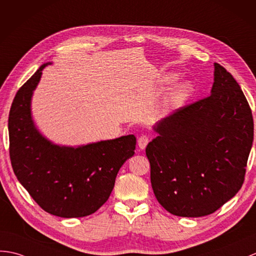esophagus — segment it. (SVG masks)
Instances as JSON below:
<instances>
[{
  "instance_id": "obj_1",
  "label": "esophagus",
  "mask_w": 256,
  "mask_h": 256,
  "mask_svg": "<svg viewBox=\"0 0 256 256\" xmlns=\"http://www.w3.org/2000/svg\"><path fill=\"white\" fill-rule=\"evenodd\" d=\"M150 138L148 135H140L138 140V147L140 148V150H144L148 142H150Z\"/></svg>"
}]
</instances>
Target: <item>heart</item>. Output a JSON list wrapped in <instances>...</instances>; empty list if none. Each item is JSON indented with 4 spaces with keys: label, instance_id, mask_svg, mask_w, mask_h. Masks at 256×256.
I'll list each match as a JSON object with an SVG mask.
<instances>
[{
    "label": "heart",
    "instance_id": "obj_1",
    "mask_svg": "<svg viewBox=\"0 0 256 256\" xmlns=\"http://www.w3.org/2000/svg\"><path fill=\"white\" fill-rule=\"evenodd\" d=\"M176 77L174 75H168V76L164 77L162 82H164V84H171V82H174L176 80ZM188 89V85H181V86L176 87L169 94L168 104H172L178 102V101H180L183 98L184 94H186Z\"/></svg>",
    "mask_w": 256,
    "mask_h": 256
}]
</instances>
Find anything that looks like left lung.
I'll list each match as a JSON object with an SVG mask.
<instances>
[{
  "label": "left lung",
  "mask_w": 256,
  "mask_h": 256,
  "mask_svg": "<svg viewBox=\"0 0 256 256\" xmlns=\"http://www.w3.org/2000/svg\"><path fill=\"white\" fill-rule=\"evenodd\" d=\"M208 97L162 118L146 147L150 182L159 204L172 215H210L244 182L254 124L241 87L215 63Z\"/></svg>",
  "instance_id": "1"
}]
</instances>
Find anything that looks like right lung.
<instances>
[{"label": "right lung", "mask_w": 256, "mask_h": 256, "mask_svg": "<svg viewBox=\"0 0 256 256\" xmlns=\"http://www.w3.org/2000/svg\"><path fill=\"white\" fill-rule=\"evenodd\" d=\"M46 65L18 89L12 104V167L44 210L63 218L85 217L108 200L118 170L134 155L136 138L126 135L77 148L58 146L44 138L34 126L30 100Z\"/></svg>", "instance_id": "add662e5"}]
</instances>
